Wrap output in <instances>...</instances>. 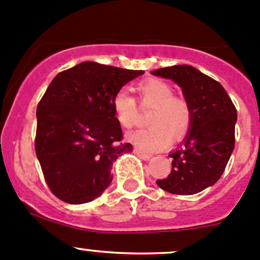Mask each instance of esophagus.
<instances>
[{
    "mask_svg": "<svg viewBox=\"0 0 260 260\" xmlns=\"http://www.w3.org/2000/svg\"><path fill=\"white\" fill-rule=\"evenodd\" d=\"M135 153L138 154V156H140V157H142L143 159H149L152 157L151 153H147V152L141 151V149H138V148L135 149Z\"/></svg>",
    "mask_w": 260,
    "mask_h": 260,
    "instance_id": "1",
    "label": "esophagus"
}]
</instances>
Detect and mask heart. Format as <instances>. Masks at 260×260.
<instances>
[{
	"mask_svg": "<svg viewBox=\"0 0 260 260\" xmlns=\"http://www.w3.org/2000/svg\"><path fill=\"white\" fill-rule=\"evenodd\" d=\"M138 102L142 108H152L148 115L151 127L138 129L128 140L146 152L164 149L171 143L172 136L180 140L191 123V111L187 102L174 95V88L161 79H146L136 85ZM113 111L117 122L124 129H131L138 118L136 99L124 89L113 96Z\"/></svg>",
	"mask_w": 260,
	"mask_h": 260,
	"instance_id": "heart-1",
	"label": "heart"
}]
</instances>
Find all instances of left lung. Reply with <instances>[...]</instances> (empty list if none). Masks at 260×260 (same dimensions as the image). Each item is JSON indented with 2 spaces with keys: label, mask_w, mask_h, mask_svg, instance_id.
Instances as JSON below:
<instances>
[{
  "label": "left lung",
  "mask_w": 260,
  "mask_h": 260,
  "mask_svg": "<svg viewBox=\"0 0 260 260\" xmlns=\"http://www.w3.org/2000/svg\"><path fill=\"white\" fill-rule=\"evenodd\" d=\"M152 74L179 84L191 111L183 146L170 154L171 174L156 183L167 192L193 195L221 177L234 149L237 109L219 81L191 65L161 68Z\"/></svg>",
  "instance_id": "left-lung-1"
}]
</instances>
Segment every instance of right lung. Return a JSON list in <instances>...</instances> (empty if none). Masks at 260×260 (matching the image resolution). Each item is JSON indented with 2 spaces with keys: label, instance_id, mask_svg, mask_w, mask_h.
<instances>
[{
  "label": "right lung",
  "instance_id": "add662e5",
  "mask_svg": "<svg viewBox=\"0 0 260 260\" xmlns=\"http://www.w3.org/2000/svg\"><path fill=\"white\" fill-rule=\"evenodd\" d=\"M94 61L59 73L38 104L35 151L51 192L85 204L111 185L113 162L132 152L113 111V96L143 74Z\"/></svg>",
  "mask_w": 260,
  "mask_h": 260
}]
</instances>
